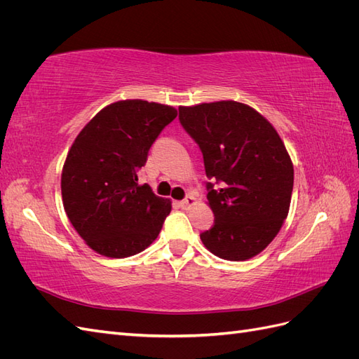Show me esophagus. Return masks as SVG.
Instances as JSON below:
<instances>
[{
    "instance_id": "esophagus-1",
    "label": "esophagus",
    "mask_w": 359,
    "mask_h": 359,
    "mask_svg": "<svg viewBox=\"0 0 359 359\" xmlns=\"http://www.w3.org/2000/svg\"><path fill=\"white\" fill-rule=\"evenodd\" d=\"M194 203H196V199H194V196H191V194H189V196H186V199L180 202V206H181L182 210L187 211V210L191 208Z\"/></svg>"
}]
</instances>
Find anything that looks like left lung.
Wrapping results in <instances>:
<instances>
[{
	"label": "left lung",
	"instance_id": "left-lung-1",
	"mask_svg": "<svg viewBox=\"0 0 359 359\" xmlns=\"http://www.w3.org/2000/svg\"><path fill=\"white\" fill-rule=\"evenodd\" d=\"M180 123L196 140L214 224L203 245L224 260H247L274 240L286 220L293 165L283 140L248 104L222 100L180 106Z\"/></svg>",
	"mask_w": 359,
	"mask_h": 359
}]
</instances>
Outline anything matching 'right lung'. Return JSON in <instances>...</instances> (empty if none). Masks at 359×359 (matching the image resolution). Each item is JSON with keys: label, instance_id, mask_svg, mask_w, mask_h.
Returning <instances> with one entry per match:
<instances>
[{"label": "right lung", "instance_id": "add662e5", "mask_svg": "<svg viewBox=\"0 0 359 359\" xmlns=\"http://www.w3.org/2000/svg\"><path fill=\"white\" fill-rule=\"evenodd\" d=\"M177 115L168 104L121 100L103 107L76 136L61 173L62 203L94 252L128 257L158 236L172 205L148 184L140 186L137 173Z\"/></svg>", "mask_w": 359, "mask_h": 359}]
</instances>
